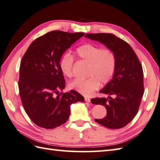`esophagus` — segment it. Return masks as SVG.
<instances>
[{
  "label": "esophagus",
  "instance_id": "obj_1",
  "mask_svg": "<svg viewBox=\"0 0 160 160\" xmlns=\"http://www.w3.org/2000/svg\"><path fill=\"white\" fill-rule=\"evenodd\" d=\"M85 101L88 102H90V99L88 97H85Z\"/></svg>",
  "mask_w": 160,
  "mask_h": 160
}]
</instances>
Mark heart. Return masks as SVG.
I'll list each match as a JSON object with an SVG mask.
<instances>
[{
    "label": "heart",
    "instance_id": "b5f03b06",
    "mask_svg": "<svg viewBox=\"0 0 160 160\" xmlns=\"http://www.w3.org/2000/svg\"><path fill=\"white\" fill-rule=\"evenodd\" d=\"M77 57L88 63L86 79H76L70 84L71 89L83 95H90L98 88L100 82L106 84L112 80L117 68V57L112 49L102 48L92 43L78 47ZM74 59L69 54H64L59 61V68L64 76H73Z\"/></svg>",
    "mask_w": 160,
    "mask_h": 160
}]
</instances>
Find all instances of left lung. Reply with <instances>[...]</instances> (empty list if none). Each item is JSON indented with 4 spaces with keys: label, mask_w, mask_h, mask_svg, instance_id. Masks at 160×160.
<instances>
[{
    "label": "left lung",
    "mask_w": 160,
    "mask_h": 160,
    "mask_svg": "<svg viewBox=\"0 0 160 160\" xmlns=\"http://www.w3.org/2000/svg\"><path fill=\"white\" fill-rule=\"evenodd\" d=\"M85 37L99 41L112 49L117 57L115 75L99 91L110 95L108 98L97 97L91 99L93 104L104 106L107 110L104 118L94 120L108 128H123L134 119L144 94L142 64L131 46L115 35L110 33L87 34Z\"/></svg>",
    "instance_id": "1"
}]
</instances>
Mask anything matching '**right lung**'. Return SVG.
I'll list each match as a JSON object with an SVG mask.
<instances>
[{
  "instance_id": "1",
  "label": "right lung",
  "mask_w": 160,
  "mask_h": 160,
  "mask_svg": "<svg viewBox=\"0 0 160 160\" xmlns=\"http://www.w3.org/2000/svg\"><path fill=\"white\" fill-rule=\"evenodd\" d=\"M83 35V32H49L36 38L22 58L19 94L27 115L39 127L52 129L61 126L69 118L71 104L84 102L75 90L59 92L66 83L59 68L62 54Z\"/></svg>"
}]
</instances>
